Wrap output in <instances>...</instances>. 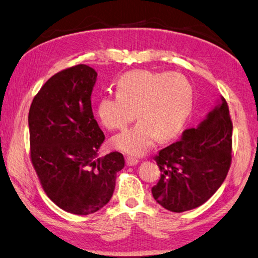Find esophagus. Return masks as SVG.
Masks as SVG:
<instances>
[{
    "label": "esophagus",
    "instance_id": "1",
    "mask_svg": "<svg viewBox=\"0 0 258 258\" xmlns=\"http://www.w3.org/2000/svg\"><path fill=\"white\" fill-rule=\"evenodd\" d=\"M125 160H126V165H127V166H135V165H138V163H139L138 159H135L133 157H126Z\"/></svg>",
    "mask_w": 258,
    "mask_h": 258
}]
</instances>
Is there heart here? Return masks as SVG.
I'll use <instances>...</instances> for the list:
<instances>
[{
	"mask_svg": "<svg viewBox=\"0 0 258 258\" xmlns=\"http://www.w3.org/2000/svg\"><path fill=\"white\" fill-rule=\"evenodd\" d=\"M115 95H104L97 115L108 130H123L138 117L139 123L111 139L121 152L140 157L157 140H170L180 132L191 113L194 92L188 79L177 72L137 70L124 73L117 81Z\"/></svg>",
	"mask_w": 258,
	"mask_h": 258,
	"instance_id": "1",
	"label": "heart"
}]
</instances>
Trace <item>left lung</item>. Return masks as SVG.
Returning <instances> with one entry per match:
<instances>
[{"label": "left lung", "instance_id": "1", "mask_svg": "<svg viewBox=\"0 0 258 258\" xmlns=\"http://www.w3.org/2000/svg\"><path fill=\"white\" fill-rule=\"evenodd\" d=\"M232 123L221 96L196 128L154 157L161 176L152 187L157 202L171 212L204 204L222 185L231 162Z\"/></svg>", "mask_w": 258, "mask_h": 258}]
</instances>
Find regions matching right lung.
Masks as SVG:
<instances>
[{
	"mask_svg": "<svg viewBox=\"0 0 258 258\" xmlns=\"http://www.w3.org/2000/svg\"><path fill=\"white\" fill-rule=\"evenodd\" d=\"M97 72L84 64L56 73L30 106L31 161L45 193L67 212L88 215L109 202L123 154L98 158L105 140L91 108Z\"/></svg>",
	"mask_w": 258,
	"mask_h": 258,
	"instance_id": "add662e5",
	"label": "right lung"
}]
</instances>
